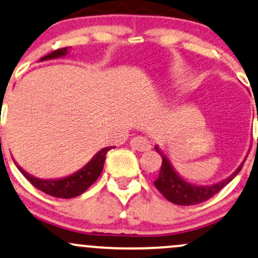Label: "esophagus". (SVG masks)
Returning <instances> with one entry per match:
<instances>
[{
	"label": "esophagus",
	"mask_w": 258,
	"mask_h": 258,
	"mask_svg": "<svg viewBox=\"0 0 258 258\" xmlns=\"http://www.w3.org/2000/svg\"><path fill=\"white\" fill-rule=\"evenodd\" d=\"M130 144H131L132 148L138 152H146L152 148L151 142H149L146 137H142V136H137V137L132 138Z\"/></svg>",
	"instance_id": "obj_1"
}]
</instances>
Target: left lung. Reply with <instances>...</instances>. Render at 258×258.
Here are the masks:
<instances>
[{
  "instance_id": "left-lung-1",
  "label": "left lung",
  "mask_w": 258,
  "mask_h": 258,
  "mask_svg": "<svg viewBox=\"0 0 258 258\" xmlns=\"http://www.w3.org/2000/svg\"><path fill=\"white\" fill-rule=\"evenodd\" d=\"M258 120V116H257ZM157 152L159 153L163 158V163H161L160 172L158 175V179L154 181L155 187L160 191V194L171 203L180 206H192L202 203L205 201L209 200L213 197L214 195L218 194L224 186L228 185L231 180L239 174L240 170L244 166L245 160L239 165V168L235 170L230 176L226 179L219 181L217 183H212V185H196V183L188 182L183 179L182 176L174 169L171 165L170 160L165 157L163 152L158 146L154 147Z\"/></svg>"
}]
</instances>
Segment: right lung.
Masks as SVG:
<instances>
[{"label":"right lung","mask_w":258,"mask_h":258,"mask_svg":"<svg viewBox=\"0 0 258 258\" xmlns=\"http://www.w3.org/2000/svg\"><path fill=\"white\" fill-rule=\"evenodd\" d=\"M67 53H69V47H63V49L52 51L49 55L44 56L40 61L55 60V58L63 57ZM112 148H115V147H105V148L100 149L92 159L88 161L83 168L69 175V176L61 177V179H39V177L33 176L32 174L25 171L16 161H13L17 165V168L19 169V171L24 175L25 179L29 181L33 186H35L38 189H40V191L45 192V194L50 195L52 197L73 198L83 194L100 176L104 168V161H105L106 153Z\"/></svg>","instance_id":"add662e5"}]
</instances>
